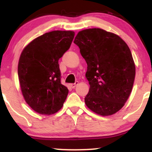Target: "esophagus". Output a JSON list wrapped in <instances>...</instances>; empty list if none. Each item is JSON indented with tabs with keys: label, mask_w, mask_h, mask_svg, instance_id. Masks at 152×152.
Returning a JSON list of instances; mask_svg holds the SVG:
<instances>
[{
	"label": "esophagus",
	"mask_w": 152,
	"mask_h": 152,
	"mask_svg": "<svg viewBox=\"0 0 152 152\" xmlns=\"http://www.w3.org/2000/svg\"><path fill=\"white\" fill-rule=\"evenodd\" d=\"M78 84H79V82H78V81H76V82H75V83H73V84H70V87H72V88H75V87H76V85H78Z\"/></svg>",
	"instance_id": "34e87169"
}]
</instances>
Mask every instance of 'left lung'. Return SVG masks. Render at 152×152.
<instances>
[{
	"instance_id": "obj_1",
	"label": "left lung",
	"mask_w": 152,
	"mask_h": 152,
	"mask_svg": "<svg viewBox=\"0 0 152 152\" xmlns=\"http://www.w3.org/2000/svg\"><path fill=\"white\" fill-rule=\"evenodd\" d=\"M73 42L87 65V107L103 116L117 113L128 99L135 76L129 48L120 37L101 28L81 31Z\"/></svg>"
}]
</instances>
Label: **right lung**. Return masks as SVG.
<instances>
[{
	"mask_svg": "<svg viewBox=\"0 0 152 152\" xmlns=\"http://www.w3.org/2000/svg\"><path fill=\"white\" fill-rule=\"evenodd\" d=\"M75 33L53 31L30 42L18 63V78L26 102L39 114L50 115L62 108L68 89L61 84L59 59L70 48Z\"/></svg>",
	"mask_w": 152,
	"mask_h": 152,
	"instance_id": "right-lung-1",
	"label": "right lung"
}]
</instances>
